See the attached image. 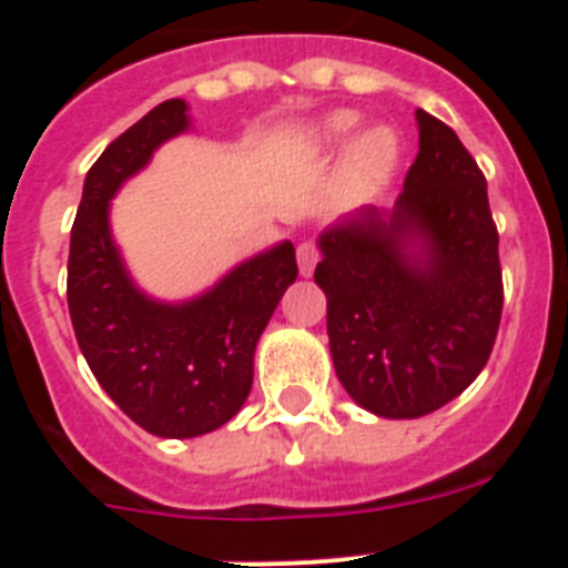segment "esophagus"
Wrapping results in <instances>:
<instances>
[{
    "label": "esophagus",
    "mask_w": 568,
    "mask_h": 568,
    "mask_svg": "<svg viewBox=\"0 0 568 568\" xmlns=\"http://www.w3.org/2000/svg\"><path fill=\"white\" fill-rule=\"evenodd\" d=\"M295 258H298V273L304 275V278L313 275L315 264H318V247H315V241H301Z\"/></svg>",
    "instance_id": "obj_1"
}]
</instances>
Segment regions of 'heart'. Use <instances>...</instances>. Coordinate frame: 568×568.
Wrapping results in <instances>:
<instances>
[{
    "label": "heart",
    "mask_w": 568,
    "mask_h": 568,
    "mask_svg": "<svg viewBox=\"0 0 568 568\" xmlns=\"http://www.w3.org/2000/svg\"><path fill=\"white\" fill-rule=\"evenodd\" d=\"M361 115L353 110H335L304 130V142L318 153L344 148L355 135ZM400 139L393 128H373L361 133L346 150L341 168V190L349 199H369L384 190L398 170Z\"/></svg>",
    "instance_id": "1"
}]
</instances>
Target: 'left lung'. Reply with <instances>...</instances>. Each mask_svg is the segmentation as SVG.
<instances>
[{
    "label": "left lung",
    "mask_w": 568,
    "mask_h": 568,
    "mask_svg": "<svg viewBox=\"0 0 568 568\" xmlns=\"http://www.w3.org/2000/svg\"><path fill=\"white\" fill-rule=\"evenodd\" d=\"M393 210L361 207L321 233L335 375L378 418H420L458 398L489 361L504 310L486 179L426 110Z\"/></svg>",
    "instance_id": "left-lung-1"
}]
</instances>
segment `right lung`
Returning a JSON list of instances; mask_svg holds the SVG:
<instances>
[{"instance_id": "add662e5", "label": "right lung", "mask_w": 568, "mask_h": 568, "mask_svg": "<svg viewBox=\"0 0 568 568\" xmlns=\"http://www.w3.org/2000/svg\"><path fill=\"white\" fill-rule=\"evenodd\" d=\"M184 130L187 102L168 99L110 142L84 175L70 230L68 307L79 349L115 406L159 438H199L239 413L253 386L255 344L298 278L293 241L241 261L187 301L150 298L130 278L110 202Z\"/></svg>"}]
</instances>
